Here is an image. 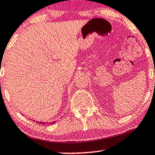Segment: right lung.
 <instances>
[{"instance_id": "right-lung-1", "label": "right lung", "mask_w": 155, "mask_h": 155, "mask_svg": "<svg viewBox=\"0 0 155 155\" xmlns=\"http://www.w3.org/2000/svg\"><path fill=\"white\" fill-rule=\"evenodd\" d=\"M54 123H55L54 121V122H51V123H50V124H54ZM39 124H44V122H39Z\"/></svg>"}]
</instances>
